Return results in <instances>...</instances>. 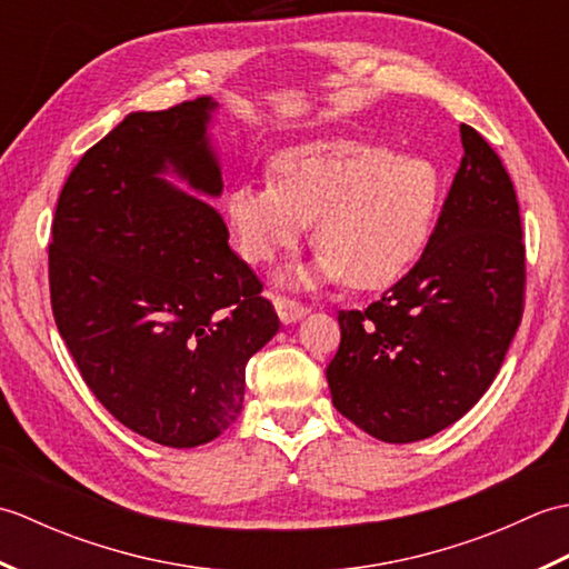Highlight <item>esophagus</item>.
Listing matches in <instances>:
<instances>
[{"instance_id": "esophagus-1", "label": "esophagus", "mask_w": 569, "mask_h": 569, "mask_svg": "<svg viewBox=\"0 0 569 569\" xmlns=\"http://www.w3.org/2000/svg\"><path fill=\"white\" fill-rule=\"evenodd\" d=\"M273 306H276L278 318H281L283 322H296V320L303 318L306 312L310 310L306 303H300V300L288 298V296H276Z\"/></svg>"}]
</instances>
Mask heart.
I'll list each match as a JSON object with an SVG mask.
<instances>
[{"mask_svg": "<svg viewBox=\"0 0 569 569\" xmlns=\"http://www.w3.org/2000/svg\"><path fill=\"white\" fill-rule=\"evenodd\" d=\"M276 178L241 180L224 214L241 257L269 263L303 241L316 217L318 259L296 283H393L430 237L440 176L428 159L359 137H318L278 151Z\"/></svg>", "mask_w": 569, "mask_h": 569, "instance_id": "b5f03b06", "label": "heart"}]
</instances>
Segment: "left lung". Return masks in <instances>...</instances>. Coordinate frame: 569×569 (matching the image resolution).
<instances>
[{"mask_svg": "<svg viewBox=\"0 0 569 569\" xmlns=\"http://www.w3.org/2000/svg\"><path fill=\"white\" fill-rule=\"evenodd\" d=\"M438 222L401 281L340 310L332 403L371 438L403 445L452 426L501 369L521 325L526 247L511 176L469 124Z\"/></svg>", "mask_w": 569, "mask_h": 569, "instance_id": "left-lung-1", "label": "left lung"}]
</instances>
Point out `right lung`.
<instances>
[{"mask_svg":"<svg viewBox=\"0 0 569 569\" xmlns=\"http://www.w3.org/2000/svg\"><path fill=\"white\" fill-rule=\"evenodd\" d=\"M214 102L134 112L72 168L51 227L58 332L110 413L166 447L210 442L244 403L247 361L278 332L263 283L227 244L208 143Z\"/></svg>","mask_w":569,"mask_h":569,"instance_id":"right-lung-1","label":"right lung"}]
</instances>
